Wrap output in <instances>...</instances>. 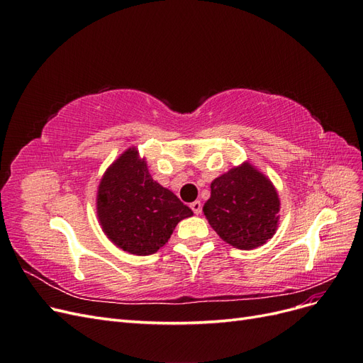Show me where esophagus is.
Segmentation results:
<instances>
[{
  "label": "esophagus",
  "mask_w": 363,
  "mask_h": 363,
  "mask_svg": "<svg viewBox=\"0 0 363 363\" xmlns=\"http://www.w3.org/2000/svg\"><path fill=\"white\" fill-rule=\"evenodd\" d=\"M191 208H192V212H194L195 215H200L201 211H203V204H201L200 200H196V201L191 203Z\"/></svg>",
  "instance_id": "34e87169"
}]
</instances>
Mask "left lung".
<instances>
[{"label":"left lung","mask_w":363,"mask_h":363,"mask_svg":"<svg viewBox=\"0 0 363 363\" xmlns=\"http://www.w3.org/2000/svg\"><path fill=\"white\" fill-rule=\"evenodd\" d=\"M211 189L203 212L227 244L251 250L263 245L276 233L279 195L265 175L250 163L215 179Z\"/></svg>","instance_id":"obj_1"}]
</instances>
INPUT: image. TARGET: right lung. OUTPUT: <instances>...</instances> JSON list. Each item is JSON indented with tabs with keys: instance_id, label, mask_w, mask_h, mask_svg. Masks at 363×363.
Returning <instances> with one entry per match:
<instances>
[{
	"instance_id": "1",
	"label": "right lung",
	"mask_w": 363,
	"mask_h": 363,
	"mask_svg": "<svg viewBox=\"0 0 363 363\" xmlns=\"http://www.w3.org/2000/svg\"><path fill=\"white\" fill-rule=\"evenodd\" d=\"M98 218L112 242L136 256H148L168 242L175 225L192 216L171 191L151 179L136 148L127 150L98 188Z\"/></svg>"
}]
</instances>
